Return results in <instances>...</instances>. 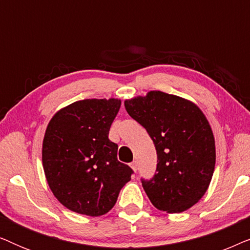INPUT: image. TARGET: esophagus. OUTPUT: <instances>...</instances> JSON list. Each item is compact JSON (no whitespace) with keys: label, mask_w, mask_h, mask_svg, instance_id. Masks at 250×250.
<instances>
[{"label":"esophagus","mask_w":250,"mask_h":250,"mask_svg":"<svg viewBox=\"0 0 250 250\" xmlns=\"http://www.w3.org/2000/svg\"><path fill=\"white\" fill-rule=\"evenodd\" d=\"M129 166H131V168L133 169V172L136 173V169H138V167H136V163L133 162V163L129 164Z\"/></svg>","instance_id":"esophagus-1"}]
</instances>
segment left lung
I'll list each match as a JSON object with an SVG mask.
<instances>
[{
	"label": "left lung",
	"instance_id": "left-lung-1",
	"mask_svg": "<svg viewBox=\"0 0 250 250\" xmlns=\"http://www.w3.org/2000/svg\"><path fill=\"white\" fill-rule=\"evenodd\" d=\"M124 104L146 129L157 150V173L151 180H142L146 196L166 213L189 209L206 193L216 162L206 116L192 101L162 91H150Z\"/></svg>",
	"mask_w": 250,
	"mask_h": 250
}]
</instances>
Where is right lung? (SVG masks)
<instances>
[{
    "mask_svg": "<svg viewBox=\"0 0 250 250\" xmlns=\"http://www.w3.org/2000/svg\"><path fill=\"white\" fill-rule=\"evenodd\" d=\"M119 99H85L60 109L47 124L42 162L47 184L64 207L87 216L108 213L132 168L108 139Z\"/></svg>",
    "mask_w": 250,
    "mask_h": 250,
    "instance_id": "1",
    "label": "right lung"
}]
</instances>
